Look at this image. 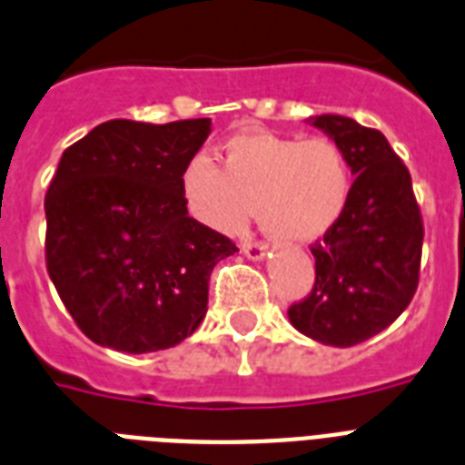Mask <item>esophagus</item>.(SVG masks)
<instances>
[{
    "label": "esophagus",
    "mask_w": 465,
    "mask_h": 465,
    "mask_svg": "<svg viewBox=\"0 0 465 465\" xmlns=\"http://www.w3.org/2000/svg\"><path fill=\"white\" fill-rule=\"evenodd\" d=\"M243 255L248 260H255V262H260V260L267 258V245L265 243H243Z\"/></svg>",
    "instance_id": "obj_1"
}]
</instances>
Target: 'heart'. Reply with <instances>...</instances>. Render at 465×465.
Returning <instances> with one entry per match:
<instances>
[{"mask_svg":"<svg viewBox=\"0 0 465 465\" xmlns=\"http://www.w3.org/2000/svg\"><path fill=\"white\" fill-rule=\"evenodd\" d=\"M351 164L331 138L252 131L229 138L220 167L195 154L181 172V195L195 222L239 236L258 210L272 239L312 243L339 224L351 200Z\"/></svg>","mask_w":465,"mask_h":465,"instance_id":"b5f03b06","label":"heart"}]
</instances>
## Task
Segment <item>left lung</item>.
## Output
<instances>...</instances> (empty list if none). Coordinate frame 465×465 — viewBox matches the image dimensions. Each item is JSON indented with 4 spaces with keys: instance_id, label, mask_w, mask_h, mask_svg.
I'll use <instances>...</instances> for the list:
<instances>
[{
    "instance_id": "8db88e82",
    "label": "left lung",
    "mask_w": 465,
    "mask_h": 465,
    "mask_svg": "<svg viewBox=\"0 0 465 465\" xmlns=\"http://www.w3.org/2000/svg\"><path fill=\"white\" fill-rule=\"evenodd\" d=\"M308 124L341 145L356 181L339 224L312 245L315 286L289 320L305 337L346 349L390 327L416 293L420 207L409 169L380 131L339 114Z\"/></svg>"
}]
</instances>
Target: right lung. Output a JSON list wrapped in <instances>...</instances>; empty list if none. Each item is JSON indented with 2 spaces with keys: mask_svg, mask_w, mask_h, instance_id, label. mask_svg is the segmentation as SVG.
I'll return each mask as SVG.
<instances>
[{
  "mask_svg": "<svg viewBox=\"0 0 465 465\" xmlns=\"http://www.w3.org/2000/svg\"><path fill=\"white\" fill-rule=\"evenodd\" d=\"M210 119H112L66 147L45 198L47 272L59 298L100 346L172 349L207 312V284L232 241L188 217L181 172Z\"/></svg>",
  "mask_w": 465,
  "mask_h": 465,
  "instance_id": "right-lung-1",
  "label": "right lung"
}]
</instances>
